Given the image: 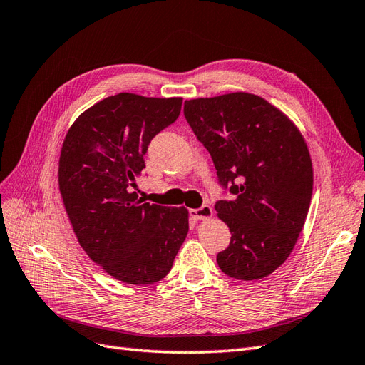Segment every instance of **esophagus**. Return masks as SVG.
I'll return each instance as SVG.
<instances>
[{"instance_id": "esophagus-1", "label": "esophagus", "mask_w": 365, "mask_h": 365, "mask_svg": "<svg viewBox=\"0 0 365 365\" xmlns=\"http://www.w3.org/2000/svg\"><path fill=\"white\" fill-rule=\"evenodd\" d=\"M213 210L210 205H201L200 208H193L190 210V217L195 220H205L208 217H212Z\"/></svg>"}]
</instances>
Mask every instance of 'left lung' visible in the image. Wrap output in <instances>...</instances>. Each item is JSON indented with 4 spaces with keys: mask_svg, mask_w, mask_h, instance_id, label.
Returning a JSON list of instances; mask_svg holds the SVG:
<instances>
[{
    "mask_svg": "<svg viewBox=\"0 0 365 365\" xmlns=\"http://www.w3.org/2000/svg\"><path fill=\"white\" fill-rule=\"evenodd\" d=\"M184 117L233 195L215 205L231 233L216 256L219 268L237 280L267 277L289 257L311 205L314 172L303 135L248 93L185 101Z\"/></svg>",
    "mask_w": 365,
    "mask_h": 365,
    "instance_id": "obj_1",
    "label": "left lung"
}]
</instances>
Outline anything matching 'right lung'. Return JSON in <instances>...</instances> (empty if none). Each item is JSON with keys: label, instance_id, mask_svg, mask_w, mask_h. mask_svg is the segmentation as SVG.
I'll use <instances>...</instances> for the list:
<instances>
[{"label": "right lung", "instance_id": "obj_1", "mask_svg": "<svg viewBox=\"0 0 365 365\" xmlns=\"http://www.w3.org/2000/svg\"><path fill=\"white\" fill-rule=\"evenodd\" d=\"M182 98L120 93L79 115L63 140L59 190L81 247L114 279L150 284L169 274L189 231V212L143 202L132 192L152 138Z\"/></svg>", "mask_w": 365, "mask_h": 365}]
</instances>
